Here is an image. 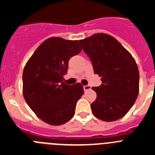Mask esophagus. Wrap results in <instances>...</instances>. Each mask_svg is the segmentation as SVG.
<instances>
[{
    "label": "esophagus",
    "instance_id": "esophagus-1",
    "mask_svg": "<svg viewBox=\"0 0 155 155\" xmlns=\"http://www.w3.org/2000/svg\"><path fill=\"white\" fill-rule=\"evenodd\" d=\"M83 87H84V90L85 91H87V90L91 89V86H90V85H84Z\"/></svg>",
    "mask_w": 155,
    "mask_h": 155
}]
</instances>
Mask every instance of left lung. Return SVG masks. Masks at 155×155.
I'll return each instance as SVG.
<instances>
[{
  "instance_id": "obj_1",
  "label": "left lung",
  "mask_w": 155,
  "mask_h": 155,
  "mask_svg": "<svg viewBox=\"0 0 155 155\" xmlns=\"http://www.w3.org/2000/svg\"><path fill=\"white\" fill-rule=\"evenodd\" d=\"M95 74L102 84L93 87L97 98L91 104L94 116L112 122L124 117L139 93V70L134 57L114 37L94 34L80 40Z\"/></svg>"
}]
</instances>
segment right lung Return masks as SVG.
Here are the masks:
<instances>
[{
	"label": "right lung",
	"mask_w": 155,
	"mask_h": 155,
	"mask_svg": "<svg viewBox=\"0 0 155 155\" xmlns=\"http://www.w3.org/2000/svg\"><path fill=\"white\" fill-rule=\"evenodd\" d=\"M81 50L79 41L52 37L37 48L25 67L23 96L31 110L46 124L62 125L74 115L84 88L80 83L70 85L63 80L69 60Z\"/></svg>",
	"instance_id": "1"
}]
</instances>
